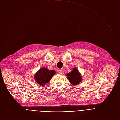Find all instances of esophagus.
Wrapping results in <instances>:
<instances>
[{
    "label": "esophagus",
    "mask_w": 120,
    "mask_h": 120,
    "mask_svg": "<svg viewBox=\"0 0 120 120\" xmlns=\"http://www.w3.org/2000/svg\"><path fill=\"white\" fill-rule=\"evenodd\" d=\"M62 70H61V69H59V70H58V72H59V73H60V74H62Z\"/></svg>",
    "instance_id": "obj_1"
}]
</instances>
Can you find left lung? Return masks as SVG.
Segmentation results:
<instances>
[{
  "label": "left lung",
  "instance_id": "obj_1",
  "mask_svg": "<svg viewBox=\"0 0 120 120\" xmlns=\"http://www.w3.org/2000/svg\"><path fill=\"white\" fill-rule=\"evenodd\" d=\"M68 79L71 83L73 85H77L79 84L82 80L81 75L79 74L78 70L76 68H73V70L67 74Z\"/></svg>",
  "mask_w": 120,
  "mask_h": 120
}]
</instances>
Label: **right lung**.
<instances>
[{
	"instance_id": "obj_1",
	"label": "right lung",
	"mask_w": 120,
	"mask_h": 120,
	"mask_svg": "<svg viewBox=\"0 0 120 120\" xmlns=\"http://www.w3.org/2000/svg\"><path fill=\"white\" fill-rule=\"evenodd\" d=\"M55 74L54 70L49 71L47 68H42L35 75L36 82L40 85L44 86L46 83H48Z\"/></svg>"
}]
</instances>
